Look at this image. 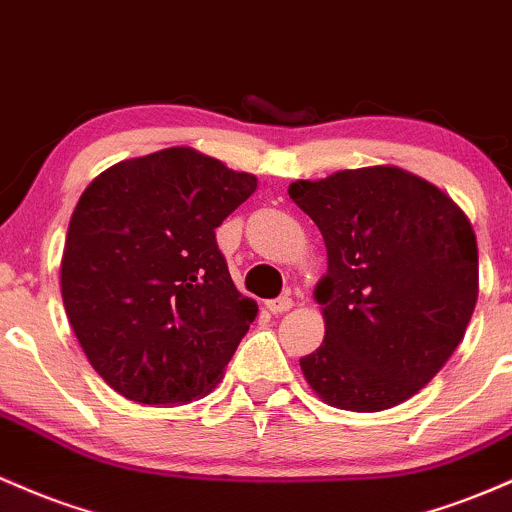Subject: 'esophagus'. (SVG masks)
I'll use <instances>...</instances> for the list:
<instances>
[{
	"label": "esophagus",
	"mask_w": 512,
	"mask_h": 512,
	"mask_svg": "<svg viewBox=\"0 0 512 512\" xmlns=\"http://www.w3.org/2000/svg\"><path fill=\"white\" fill-rule=\"evenodd\" d=\"M292 304H295V302H292V297L283 295V297H278V300L268 302L266 307H268V312H271V314H285V312H290Z\"/></svg>",
	"instance_id": "34e87169"
}]
</instances>
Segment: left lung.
I'll list each match as a JSON object with an SVG mask.
<instances>
[{
    "mask_svg": "<svg viewBox=\"0 0 512 512\" xmlns=\"http://www.w3.org/2000/svg\"><path fill=\"white\" fill-rule=\"evenodd\" d=\"M287 193L329 256L314 290L326 336L300 358L304 380L346 411L411 399L455 353L476 307L479 251L467 215L399 166L336 171Z\"/></svg>",
    "mask_w": 512,
    "mask_h": 512,
    "instance_id": "obj_1",
    "label": "left lung"
}]
</instances>
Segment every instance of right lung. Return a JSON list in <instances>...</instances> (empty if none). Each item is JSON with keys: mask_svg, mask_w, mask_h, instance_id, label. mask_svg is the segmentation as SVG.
Instances as JSON below:
<instances>
[{"mask_svg": "<svg viewBox=\"0 0 512 512\" xmlns=\"http://www.w3.org/2000/svg\"><path fill=\"white\" fill-rule=\"evenodd\" d=\"M256 191L191 147L113 164L72 212L62 302L91 367L137 404L210 394L256 319L215 229Z\"/></svg>", "mask_w": 512, "mask_h": 512, "instance_id": "right-lung-1", "label": "right lung"}]
</instances>
